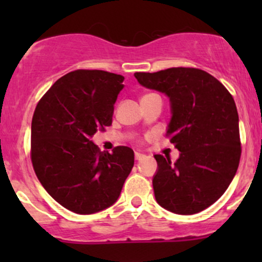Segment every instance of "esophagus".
Here are the masks:
<instances>
[{"mask_svg": "<svg viewBox=\"0 0 262 262\" xmlns=\"http://www.w3.org/2000/svg\"><path fill=\"white\" fill-rule=\"evenodd\" d=\"M134 156H135V160H141V159H143L145 155L140 154V152L137 151V152H135V154H134Z\"/></svg>", "mask_w": 262, "mask_h": 262, "instance_id": "1", "label": "esophagus"}]
</instances>
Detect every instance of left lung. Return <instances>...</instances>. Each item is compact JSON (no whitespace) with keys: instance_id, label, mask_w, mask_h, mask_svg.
<instances>
[{"instance_id":"left-lung-1","label":"left lung","mask_w":262,"mask_h":262,"mask_svg":"<svg viewBox=\"0 0 262 262\" xmlns=\"http://www.w3.org/2000/svg\"><path fill=\"white\" fill-rule=\"evenodd\" d=\"M144 87L169 96L171 121L166 137L180 158L155 155L156 202L176 214L208 208L235 176L242 155L235 102L214 76L194 68L135 73Z\"/></svg>"}]
</instances>
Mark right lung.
I'll return each mask as SVG.
<instances>
[{
	"mask_svg": "<svg viewBox=\"0 0 262 262\" xmlns=\"http://www.w3.org/2000/svg\"><path fill=\"white\" fill-rule=\"evenodd\" d=\"M122 75L75 70L38 102L32 119L31 159L38 180L66 209L92 214L118 200L134 165V151H101L92 135L112 124Z\"/></svg>",
	"mask_w": 262,
	"mask_h": 262,
	"instance_id": "add662e5",
	"label": "right lung"
}]
</instances>
